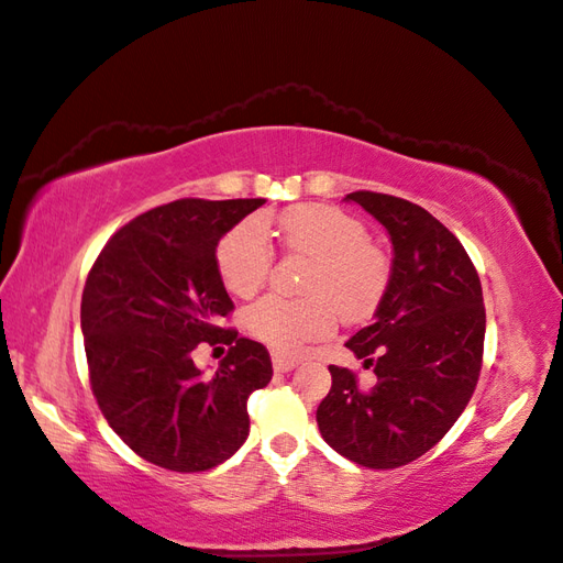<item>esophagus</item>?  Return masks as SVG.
Masks as SVG:
<instances>
[{
	"label": "esophagus",
	"instance_id": "esophagus-1",
	"mask_svg": "<svg viewBox=\"0 0 563 563\" xmlns=\"http://www.w3.org/2000/svg\"><path fill=\"white\" fill-rule=\"evenodd\" d=\"M297 365H300V361L292 355H283V353H273V367L275 373H290V369H295Z\"/></svg>",
	"mask_w": 563,
	"mask_h": 563
}]
</instances>
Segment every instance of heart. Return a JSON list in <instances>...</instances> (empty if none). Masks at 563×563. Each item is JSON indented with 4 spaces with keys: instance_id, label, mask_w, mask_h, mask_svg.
Wrapping results in <instances>:
<instances>
[{
    "instance_id": "obj_1",
    "label": "heart",
    "mask_w": 563,
    "mask_h": 563,
    "mask_svg": "<svg viewBox=\"0 0 563 563\" xmlns=\"http://www.w3.org/2000/svg\"><path fill=\"white\" fill-rule=\"evenodd\" d=\"M285 254L309 258L302 297L268 295L246 307L251 336L283 353H300L309 341L327 339L339 321H363L375 312L389 283L382 249L367 242L365 224L321 202H302L278 218ZM214 266L227 292L254 295L273 268V249L256 220H244L214 249Z\"/></svg>"
}]
</instances>
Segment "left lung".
Instances as JSON below:
<instances>
[{"instance_id":"1","label":"left lung","mask_w":563,"mask_h":563,"mask_svg":"<svg viewBox=\"0 0 563 563\" xmlns=\"http://www.w3.org/2000/svg\"><path fill=\"white\" fill-rule=\"evenodd\" d=\"M345 200L385 224L394 258L375 321L345 343L373 365L375 387L361 389L353 369L329 365L317 423L343 457L394 470L440 442L470 404L484 357V295L460 239L428 210L373 190Z\"/></svg>"}]
</instances>
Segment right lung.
<instances>
[{"instance_id":"right-lung-1","label":"right lung","mask_w":563,"mask_h":563,"mask_svg":"<svg viewBox=\"0 0 563 563\" xmlns=\"http://www.w3.org/2000/svg\"><path fill=\"white\" fill-rule=\"evenodd\" d=\"M263 198H181L121 227L81 292L91 391L125 445L172 472H206L249 435L246 399L266 387V345L220 329L234 309L214 266L220 239ZM200 342L231 351L214 376L192 363Z\"/></svg>"}]
</instances>
